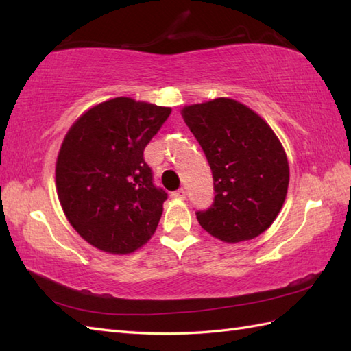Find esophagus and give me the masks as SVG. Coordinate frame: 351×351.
Instances as JSON below:
<instances>
[{"label":"esophagus","instance_id":"34e87169","mask_svg":"<svg viewBox=\"0 0 351 351\" xmlns=\"http://www.w3.org/2000/svg\"><path fill=\"white\" fill-rule=\"evenodd\" d=\"M171 196H173L175 199H180V200H184L185 199V190L184 189H180L171 193Z\"/></svg>","mask_w":351,"mask_h":351}]
</instances>
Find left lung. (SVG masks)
<instances>
[{"label": "left lung", "instance_id": "obj_1", "mask_svg": "<svg viewBox=\"0 0 351 351\" xmlns=\"http://www.w3.org/2000/svg\"><path fill=\"white\" fill-rule=\"evenodd\" d=\"M181 114L213 171L214 202L196 213L200 226L229 244L256 238L278 217L288 191V160L278 136L229 98L193 104Z\"/></svg>", "mask_w": 351, "mask_h": 351}]
</instances>
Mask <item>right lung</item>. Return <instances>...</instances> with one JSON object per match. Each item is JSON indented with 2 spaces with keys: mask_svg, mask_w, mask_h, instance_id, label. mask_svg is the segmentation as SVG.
Here are the masks:
<instances>
[{
  "mask_svg": "<svg viewBox=\"0 0 351 351\" xmlns=\"http://www.w3.org/2000/svg\"><path fill=\"white\" fill-rule=\"evenodd\" d=\"M170 107L119 96L81 114L57 156L56 185L73 229L102 252L128 255L154 235L167 193L143 158Z\"/></svg>",
  "mask_w": 351,
  "mask_h": 351,
  "instance_id": "1",
  "label": "right lung"
}]
</instances>
